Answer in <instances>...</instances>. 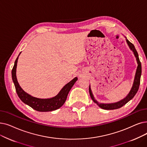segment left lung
<instances>
[{
  "label": "left lung",
  "instance_id": "8db88e82",
  "mask_svg": "<svg viewBox=\"0 0 147 147\" xmlns=\"http://www.w3.org/2000/svg\"><path fill=\"white\" fill-rule=\"evenodd\" d=\"M126 41H127V44H128V45L129 46L130 48L133 50V52H134V54H135V56L136 58V60H137L138 64L133 86L131 89L129 94L125 98L117 102V103H111V104H101V103H98V102L94 99V98L93 97V95L91 92V88H90V87H89V94H90V96H91L92 100H93V101L95 103L97 104L99 106V107H100L101 108V109H106V110H113V109H119V108L123 107L124 105H125L127 103H128V102L130 100H131L134 97H135V95H136V94L137 93L138 89H139V85H140V81H141V73H142L141 63V61H140V60H139V55H138V53L137 52V51H136L135 46H134L133 44L131 42H130L128 40H126Z\"/></svg>",
  "mask_w": 147,
  "mask_h": 147
}]
</instances>
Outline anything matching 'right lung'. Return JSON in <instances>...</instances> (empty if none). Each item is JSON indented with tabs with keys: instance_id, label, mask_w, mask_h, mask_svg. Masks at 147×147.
Wrapping results in <instances>:
<instances>
[{
	"instance_id": "add662e5",
	"label": "right lung",
	"mask_w": 147,
	"mask_h": 147,
	"mask_svg": "<svg viewBox=\"0 0 147 147\" xmlns=\"http://www.w3.org/2000/svg\"><path fill=\"white\" fill-rule=\"evenodd\" d=\"M18 56L17 58L12 69V79L15 85L17 94L20 100L32 109L39 112H49L60 108L66 101L67 95L70 89L73 87L78 78H75L71 81L63 86L59 93L53 98L49 99L37 98L25 92L19 85L16 77V67Z\"/></svg>"
}]
</instances>
